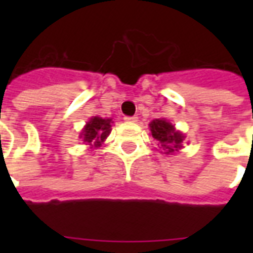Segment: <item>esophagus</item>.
I'll return each instance as SVG.
<instances>
[{"label":"esophagus","mask_w":253,"mask_h":253,"mask_svg":"<svg viewBox=\"0 0 253 253\" xmlns=\"http://www.w3.org/2000/svg\"><path fill=\"white\" fill-rule=\"evenodd\" d=\"M125 121H126V122H131V123H135V122H138V117H125Z\"/></svg>","instance_id":"1"}]
</instances>
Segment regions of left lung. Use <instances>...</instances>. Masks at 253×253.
I'll use <instances>...</instances> for the list:
<instances>
[{"instance_id": "1", "label": "left lung", "mask_w": 253, "mask_h": 253, "mask_svg": "<svg viewBox=\"0 0 253 253\" xmlns=\"http://www.w3.org/2000/svg\"><path fill=\"white\" fill-rule=\"evenodd\" d=\"M151 134L156 140L160 142L162 148L166 155H172L182 147L184 134L177 131L172 123H169L166 119H154L150 123Z\"/></svg>"}]
</instances>
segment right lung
<instances>
[{
    "instance_id": "add662e5",
    "label": "right lung",
    "mask_w": 253,
    "mask_h": 253,
    "mask_svg": "<svg viewBox=\"0 0 253 253\" xmlns=\"http://www.w3.org/2000/svg\"><path fill=\"white\" fill-rule=\"evenodd\" d=\"M111 123L113 122L109 118L103 119L101 117H93L83 128L80 138L85 144L90 146V148H98L110 134Z\"/></svg>"
}]
</instances>
